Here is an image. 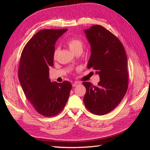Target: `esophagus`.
<instances>
[{
	"label": "esophagus",
	"instance_id": "esophagus-1",
	"mask_svg": "<svg viewBox=\"0 0 150 150\" xmlns=\"http://www.w3.org/2000/svg\"><path fill=\"white\" fill-rule=\"evenodd\" d=\"M79 84H81V82H74V83H73V84H72V86L73 87H76V86H77L78 85H79Z\"/></svg>",
	"mask_w": 150,
	"mask_h": 150
}]
</instances>
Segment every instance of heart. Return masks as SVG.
Returning <instances> with one entry per match:
<instances>
[{
  "mask_svg": "<svg viewBox=\"0 0 150 150\" xmlns=\"http://www.w3.org/2000/svg\"><path fill=\"white\" fill-rule=\"evenodd\" d=\"M67 45L68 46L69 48L72 52H75V51H77V50H82L83 42H82L81 40L76 39V38H72V39H69L68 42H67ZM58 49L55 50V52H54V58H56L57 57V54H58Z\"/></svg>",
  "mask_w": 150,
  "mask_h": 150,
  "instance_id": "1",
  "label": "heart"
}]
</instances>
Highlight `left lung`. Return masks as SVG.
Here are the masks:
<instances>
[{
    "instance_id": "obj_1",
    "label": "left lung",
    "mask_w": 150,
    "mask_h": 150,
    "mask_svg": "<svg viewBox=\"0 0 150 150\" xmlns=\"http://www.w3.org/2000/svg\"><path fill=\"white\" fill-rule=\"evenodd\" d=\"M84 32L91 46L88 68H93L100 77L97 86L84 82L86 89L85 106L92 113L103 115L113 110L122 100L128 86L125 50L118 38L100 25Z\"/></svg>"
}]
</instances>
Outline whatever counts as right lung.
<instances>
[{
    "instance_id": "obj_1",
    "label": "right lung",
    "mask_w": 150,
    "mask_h": 150,
    "mask_svg": "<svg viewBox=\"0 0 150 150\" xmlns=\"http://www.w3.org/2000/svg\"><path fill=\"white\" fill-rule=\"evenodd\" d=\"M68 29L43 30L28 41L21 53L18 75L22 90L34 109L44 117L59 113L68 100L71 84L52 82L55 44Z\"/></svg>"
}]
</instances>
